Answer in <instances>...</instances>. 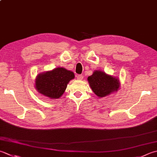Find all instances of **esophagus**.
I'll return each mask as SVG.
<instances>
[{"label": "esophagus", "instance_id": "obj_1", "mask_svg": "<svg viewBox=\"0 0 157 157\" xmlns=\"http://www.w3.org/2000/svg\"><path fill=\"white\" fill-rule=\"evenodd\" d=\"M83 78H84V76H83L82 75H78V76H77V79H78V80H82Z\"/></svg>", "mask_w": 157, "mask_h": 157}]
</instances>
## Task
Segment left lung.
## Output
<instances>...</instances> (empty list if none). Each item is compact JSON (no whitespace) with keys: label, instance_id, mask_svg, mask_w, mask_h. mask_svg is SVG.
<instances>
[{"label":"left lung","instance_id":"1","mask_svg":"<svg viewBox=\"0 0 157 157\" xmlns=\"http://www.w3.org/2000/svg\"><path fill=\"white\" fill-rule=\"evenodd\" d=\"M88 81L93 93L99 98L109 96L121 87L118 78L100 70H95L93 75L88 77Z\"/></svg>","mask_w":157,"mask_h":157}]
</instances>
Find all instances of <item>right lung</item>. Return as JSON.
<instances>
[{"label": "right lung", "mask_w": 157, "mask_h": 157, "mask_svg": "<svg viewBox=\"0 0 157 157\" xmlns=\"http://www.w3.org/2000/svg\"><path fill=\"white\" fill-rule=\"evenodd\" d=\"M74 78L75 75L73 71L63 67H57L36 75L35 88L44 96L57 99L63 94L69 82Z\"/></svg>", "instance_id": "obj_1"}]
</instances>
